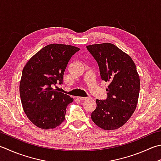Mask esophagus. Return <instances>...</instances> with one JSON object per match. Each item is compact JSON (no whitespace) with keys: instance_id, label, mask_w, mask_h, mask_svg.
Segmentation results:
<instances>
[{"instance_id":"obj_1","label":"esophagus","mask_w":161,"mask_h":161,"mask_svg":"<svg viewBox=\"0 0 161 161\" xmlns=\"http://www.w3.org/2000/svg\"><path fill=\"white\" fill-rule=\"evenodd\" d=\"M79 100H81V101H84V100H86L87 99H89V97H77Z\"/></svg>"}]
</instances>
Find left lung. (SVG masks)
Segmentation results:
<instances>
[{
  "label": "left lung",
  "mask_w": 161,
  "mask_h": 161,
  "mask_svg": "<svg viewBox=\"0 0 161 161\" xmlns=\"http://www.w3.org/2000/svg\"><path fill=\"white\" fill-rule=\"evenodd\" d=\"M87 49L97 62L100 77L108 82L105 99H97L91 118L102 129L119 128L137 107L140 81L134 62L111 43L91 45Z\"/></svg>",
  "instance_id": "1"
}]
</instances>
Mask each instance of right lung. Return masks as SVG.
<instances>
[{
  "mask_svg": "<svg viewBox=\"0 0 161 161\" xmlns=\"http://www.w3.org/2000/svg\"><path fill=\"white\" fill-rule=\"evenodd\" d=\"M80 49L72 45L50 44L33 55L22 71L19 93L24 113L36 126L48 130L65 119L70 96L53 86L62 85L68 62Z\"/></svg>",
  "mask_w": 161,
  "mask_h": 161,
  "instance_id": "add662e5",
  "label": "right lung"
}]
</instances>
